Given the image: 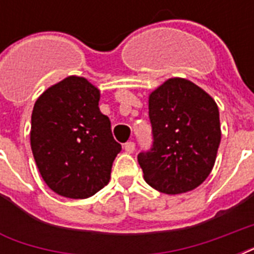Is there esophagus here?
Returning a JSON list of instances; mask_svg holds the SVG:
<instances>
[{"mask_svg":"<svg viewBox=\"0 0 254 254\" xmlns=\"http://www.w3.org/2000/svg\"><path fill=\"white\" fill-rule=\"evenodd\" d=\"M124 149H125V151L127 153H133V151L135 150V143L131 142V141H129V142L124 143Z\"/></svg>","mask_w":254,"mask_h":254,"instance_id":"34e87169","label":"esophagus"}]
</instances>
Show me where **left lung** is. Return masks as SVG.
I'll return each mask as SVG.
<instances>
[{
  "label": "left lung",
  "instance_id": "8db88e82",
  "mask_svg": "<svg viewBox=\"0 0 254 254\" xmlns=\"http://www.w3.org/2000/svg\"><path fill=\"white\" fill-rule=\"evenodd\" d=\"M153 145L137 157L149 186L177 195L211 173L221 131L215 100L190 80L174 77L149 96Z\"/></svg>",
  "mask_w": 254,
  "mask_h": 254
}]
</instances>
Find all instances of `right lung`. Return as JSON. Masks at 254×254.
I'll list each match as a JSON object with an SVG mask.
<instances>
[{"instance_id":"1","label":"right lung","mask_w":254,"mask_h":254,"mask_svg":"<svg viewBox=\"0 0 254 254\" xmlns=\"http://www.w3.org/2000/svg\"><path fill=\"white\" fill-rule=\"evenodd\" d=\"M99 100L100 91L87 79L68 76L35 101L31 150L46 185L62 196L85 199L111 179L121 145Z\"/></svg>"}]
</instances>
